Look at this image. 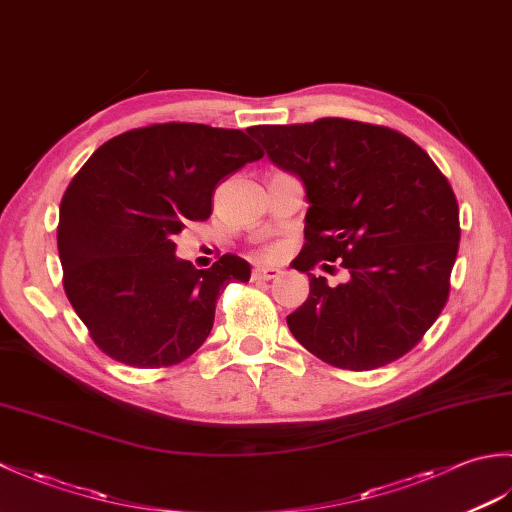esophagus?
Returning a JSON list of instances; mask_svg holds the SVG:
<instances>
[{"mask_svg":"<svg viewBox=\"0 0 512 512\" xmlns=\"http://www.w3.org/2000/svg\"><path fill=\"white\" fill-rule=\"evenodd\" d=\"M281 275V270L275 266H257L253 270V279L257 281H270V279H277Z\"/></svg>","mask_w":512,"mask_h":512,"instance_id":"1","label":"esophagus"}]
</instances>
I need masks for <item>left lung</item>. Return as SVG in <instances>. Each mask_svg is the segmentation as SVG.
I'll use <instances>...</instances> for the list:
<instances>
[{"label":"left lung","mask_w":512,"mask_h":512,"mask_svg":"<svg viewBox=\"0 0 512 512\" xmlns=\"http://www.w3.org/2000/svg\"><path fill=\"white\" fill-rule=\"evenodd\" d=\"M248 134L301 180L310 204L292 262L308 273L310 295L286 317L290 332L354 372L405 356L447 303L460 244L458 200L436 162L394 129L347 118ZM319 261H341L351 279L332 289L309 273Z\"/></svg>","instance_id":"obj_1"}]
</instances>
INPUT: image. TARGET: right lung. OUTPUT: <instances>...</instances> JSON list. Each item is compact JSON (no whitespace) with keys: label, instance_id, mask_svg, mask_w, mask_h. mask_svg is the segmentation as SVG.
I'll list each match as a JSON object with an SVG mask.
<instances>
[{"label":"right lung","instance_id":"right-lung-1","mask_svg":"<svg viewBox=\"0 0 512 512\" xmlns=\"http://www.w3.org/2000/svg\"><path fill=\"white\" fill-rule=\"evenodd\" d=\"M262 156L239 129L162 123L107 140L72 178L57 231L63 288L107 356L169 367L206 341L217 297L250 264L226 253L198 270L173 235L206 220L217 182Z\"/></svg>","mask_w":512,"mask_h":512}]
</instances>
